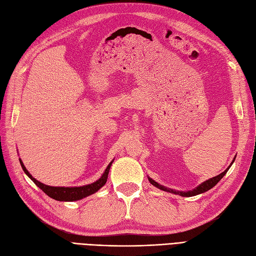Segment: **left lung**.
<instances>
[{"label": "left lung", "instance_id": "8db88e82", "mask_svg": "<svg viewBox=\"0 0 256 256\" xmlns=\"http://www.w3.org/2000/svg\"><path fill=\"white\" fill-rule=\"evenodd\" d=\"M235 158H236V157H235ZM235 158L233 159V161H232V164L228 166V168L226 170V171L222 172V173L219 174V175H216V176L212 177V178H209V180H207L206 182H202L200 184H198V187H196L194 189H192V190H190V191H186V192H184V191H177V190L170 189V188H168V187H164V186H162V184H158L157 182H154V180H152V178H150V176H147V178H148L152 186H154V187H157V188L160 189V190H164V191H166V192H170V193H174V194H178V196H188V198H189V196H194L200 194V193H204V192H206V191H208V190H210L212 188H214V186L222 180V177L226 174V172L228 171V168H230V166L234 164Z\"/></svg>", "mask_w": 256, "mask_h": 256}]
</instances>
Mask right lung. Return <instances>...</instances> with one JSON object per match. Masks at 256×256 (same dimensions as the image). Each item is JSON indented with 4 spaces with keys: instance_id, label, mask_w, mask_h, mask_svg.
<instances>
[{
    "instance_id": "add662e5",
    "label": "right lung",
    "mask_w": 256,
    "mask_h": 256,
    "mask_svg": "<svg viewBox=\"0 0 256 256\" xmlns=\"http://www.w3.org/2000/svg\"><path fill=\"white\" fill-rule=\"evenodd\" d=\"M20 164L24 173L34 182V184L37 186L38 188H40L48 196L52 198L53 200H60V202H74V200H79L84 198H86L88 196L94 194L100 188H102L104 186L106 182L108 180V175H109L110 168L113 164L114 159L110 162L109 166H106V171L102 175V177L97 180L96 182H92L90 184H85V186H80V187H52V186L44 184L40 182H38L36 178H34L32 175L30 174V172L26 170V168L23 164L22 160L19 158Z\"/></svg>"
}]
</instances>
